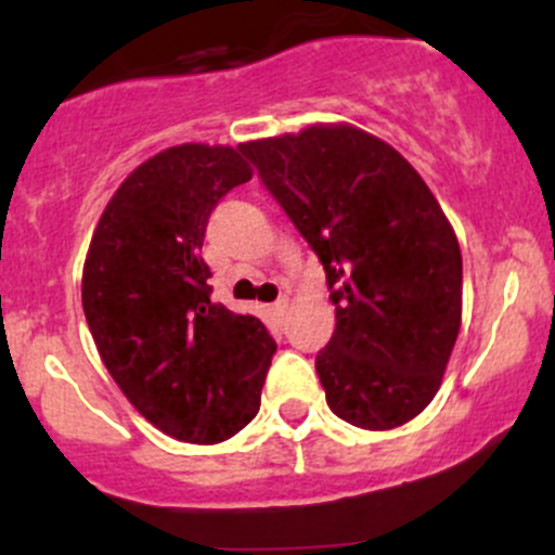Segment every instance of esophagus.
I'll use <instances>...</instances> for the list:
<instances>
[{
    "instance_id": "34e87169",
    "label": "esophagus",
    "mask_w": 555,
    "mask_h": 555,
    "mask_svg": "<svg viewBox=\"0 0 555 555\" xmlns=\"http://www.w3.org/2000/svg\"><path fill=\"white\" fill-rule=\"evenodd\" d=\"M287 309H289V298H287V295H282V298H279L276 304H273V311H276V313H287Z\"/></svg>"
}]
</instances>
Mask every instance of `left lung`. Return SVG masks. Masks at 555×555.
Masks as SVG:
<instances>
[{"instance_id": "1", "label": "left lung", "mask_w": 555, "mask_h": 555, "mask_svg": "<svg viewBox=\"0 0 555 555\" xmlns=\"http://www.w3.org/2000/svg\"><path fill=\"white\" fill-rule=\"evenodd\" d=\"M238 150L327 273L335 333L317 373L330 411L362 429L416 418L462 327V251L433 190L391 144L349 122Z\"/></svg>"}]
</instances>
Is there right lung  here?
Returning <instances> with one entry per match:
<instances>
[{
    "label": "right lung",
    "instance_id": "add662e5",
    "mask_svg": "<svg viewBox=\"0 0 555 555\" xmlns=\"http://www.w3.org/2000/svg\"><path fill=\"white\" fill-rule=\"evenodd\" d=\"M249 179L228 144L153 155L115 190L82 266V311L106 371L182 443H222L244 429L276 351L260 319L209 298L201 257L211 209Z\"/></svg>",
    "mask_w": 555,
    "mask_h": 555
}]
</instances>
